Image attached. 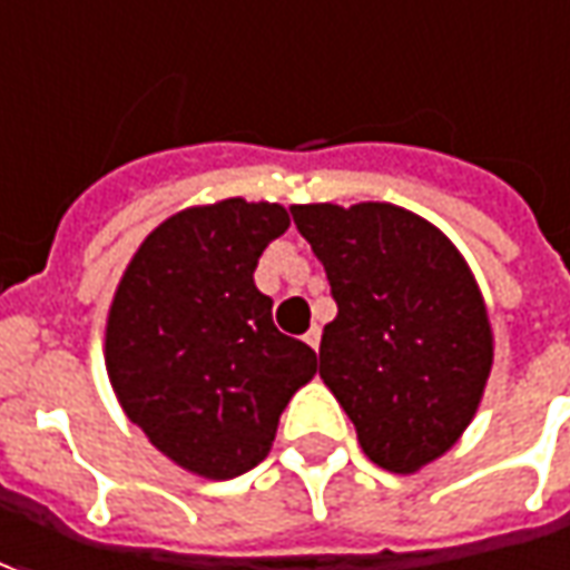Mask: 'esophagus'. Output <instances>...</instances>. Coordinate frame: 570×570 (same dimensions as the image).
<instances>
[{
  "label": "esophagus",
  "mask_w": 570,
  "mask_h": 570,
  "mask_svg": "<svg viewBox=\"0 0 570 570\" xmlns=\"http://www.w3.org/2000/svg\"><path fill=\"white\" fill-rule=\"evenodd\" d=\"M320 337H323V332H320V328L313 325V328H309L307 335H304V341H307V344H309V347H313V351H320Z\"/></svg>",
  "instance_id": "1"
}]
</instances>
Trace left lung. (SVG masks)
Returning <instances> with one entry per match:
<instances>
[{
	"instance_id": "left-lung-1",
	"label": "left lung",
	"mask_w": 570,
	"mask_h": 570,
	"mask_svg": "<svg viewBox=\"0 0 570 570\" xmlns=\"http://www.w3.org/2000/svg\"><path fill=\"white\" fill-rule=\"evenodd\" d=\"M337 316L320 375L375 465L410 474L469 428L493 363L488 309L450 238L394 204H294Z\"/></svg>"
}]
</instances>
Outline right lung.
Instances as JSON below:
<instances>
[{
    "label": "right lung",
    "mask_w": 570,
    "mask_h": 570,
    "mask_svg": "<svg viewBox=\"0 0 570 570\" xmlns=\"http://www.w3.org/2000/svg\"><path fill=\"white\" fill-rule=\"evenodd\" d=\"M292 226L278 204L191 207L148 235L114 294L105 363L132 425L188 472L226 481L261 465L278 415L316 375L254 285L263 247Z\"/></svg>",
    "instance_id": "1"
}]
</instances>
